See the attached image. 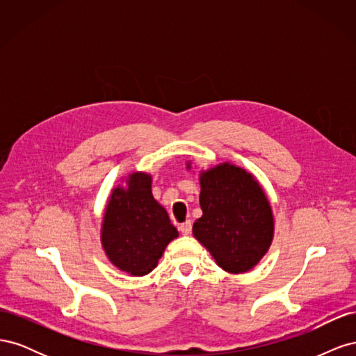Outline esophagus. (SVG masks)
<instances>
[{
  "instance_id": "34e87169",
  "label": "esophagus",
  "mask_w": 356,
  "mask_h": 356,
  "mask_svg": "<svg viewBox=\"0 0 356 356\" xmlns=\"http://www.w3.org/2000/svg\"><path fill=\"white\" fill-rule=\"evenodd\" d=\"M191 227H193V224H191V221L188 220V221H186V222L179 224V232H181L182 234H190V233H191Z\"/></svg>"
}]
</instances>
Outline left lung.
<instances>
[{"instance_id": "left-lung-1", "label": "left lung", "mask_w": 356, "mask_h": 356, "mask_svg": "<svg viewBox=\"0 0 356 356\" xmlns=\"http://www.w3.org/2000/svg\"><path fill=\"white\" fill-rule=\"evenodd\" d=\"M203 215L195 238L229 273H243L261 260L273 239V215L260 184L239 166L222 163L200 174Z\"/></svg>"}]
</instances>
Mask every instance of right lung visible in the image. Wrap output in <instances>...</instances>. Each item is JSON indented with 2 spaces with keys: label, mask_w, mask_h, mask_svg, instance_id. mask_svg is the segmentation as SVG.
<instances>
[{
  "label": "right lung",
  "mask_w": 356,
  "mask_h": 356,
  "mask_svg": "<svg viewBox=\"0 0 356 356\" xmlns=\"http://www.w3.org/2000/svg\"><path fill=\"white\" fill-rule=\"evenodd\" d=\"M126 182L127 188H115L106 204L101 239L114 266L144 276L157 266L178 232L152 195V177L135 172Z\"/></svg>",
  "instance_id": "add662e5"
}]
</instances>
